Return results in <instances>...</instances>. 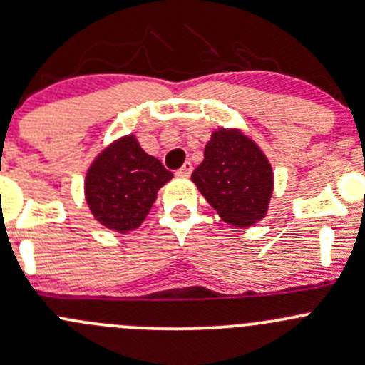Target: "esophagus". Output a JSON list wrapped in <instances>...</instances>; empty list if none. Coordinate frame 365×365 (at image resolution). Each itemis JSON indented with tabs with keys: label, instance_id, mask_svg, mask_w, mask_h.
I'll list each match as a JSON object with an SVG mask.
<instances>
[{
	"label": "esophagus",
	"instance_id": "1",
	"mask_svg": "<svg viewBox=\"0 0 365 365\" xmlns=\"http://www.w3.org/2000/svg\"><path fill=\"white\" fill-rule=\"evenodd\" d=\"M190 173H192V164L185 163L178 171H176V176H180V178H189Z\"/></svg>",
	"mask_w": 365,
	"mask_h": 365
}]
</instances>
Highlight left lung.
Masks as SVG:
<instances>
[{
    "label": "left lung",
    "mask_w": 365,
    "mask_h": 365,
    "mask_svg": "<svg viewBox=\"0 0 365 365\" xmlns=\"http://www.w3.org/2000/svg\"><path fill=\"white\" fill-rule=\"evenodd\" d=\"M192 182L227 224L248 227L262 220L273 194V170L260 148L234 129L212 134Z\"/></svg>",
    "instance_id": "8db88e82"
}]
</instances>
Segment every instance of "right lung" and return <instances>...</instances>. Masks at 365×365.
Wrapping results in <instances>:
<instances>
[{
  "label": "right lung",
  "mask_w": 365,
  "mask_h": 365,
  "mask_svg": "<svg viewBox=\"0 0 365 365\" xmlns=\"http://www.w3.org/2000/svg\"><path fill=\"white\" fill-rule=\"evenodd\" d=\"M173 173L148 155L134 136L105 148L92 163L86 178V199L96 220L117 232L136 229L145 220L157 190Z\"/></svg>",
  "instance_id": "1"
}]
</instances>
